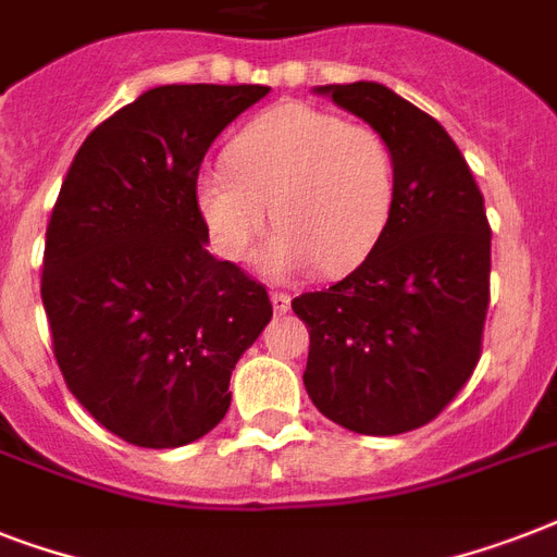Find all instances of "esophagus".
<instances>
[{
	"label": "esophagus",
	"mask_w": 557,
	"mask_h": 557,
	"mask_svg": "<svg viewBox=\"0 0 557 557\" xmlns=\"http://www.w3.org/2000/svg\"><path fill=\"white\" fill-rule=\"evenodd\" d=\"M271 306H274V312L286 314L288 306H292V297L286 292H271Z\"/></svg>",
	"instance_id": "1"
}]
</instances>
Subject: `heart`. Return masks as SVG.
I'll list each match as a JSON object with an SVG mask.
<instances>
[{"label":"heart","instance_id":"obj_1","mask_svg":"<svg viewBox=\"0 0 557 557\" xmlns=\"http://www.w3.org/2000/svg\"><path fill=\"white\" fill-rule=\"evenodd\" d=\"M227 168L205 170L196 205L216 251L245 260L269 227L262 251L271 277L314 269L344 274L367 260L387 225L396 161L370 124L309 103H277L227 144Z\"/></svg>","mask_w":557,"mask_h":557}]
</instances>
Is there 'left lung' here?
Wrapping results in <instances>:
<instances>
[{
  "label": "left lung",
  "instance_id": "left-lung-1",
  "mask_svg": "<svg viewBox=\"0 0 557 557\" xmlns=\"http://www.w3.org/2000/svg\"><path fill=\"white\" fill-rule=\"evenodd\" d=\"M318 91L387 138L396 196L367 260L335 286L292 300L309 330L304 384L341 428L396 436L433 422L480 361L492 227L440 121L381 83Z\"/></svg>",
  "mask_w": 557,
  "mask_h": 557
}]
</instances>
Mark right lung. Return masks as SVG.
<instances>
[{"label": "right lung", "instance_id": "obj_1", "mask_svg": "<svg viewBox=\"0 0 557 557\" xmlns=\"http://www.w3.org/2000/svg\"><path fill=\"white\" fill-rule=\"evenodd\" d=\"M269 86H159L95 126L46 227L42 306L65 387L138 448H182L231 407L271 321L262 283L205 248V152Z\"/></svg>", "mask_w": 557, "mask_h": 557}]
</instances>
